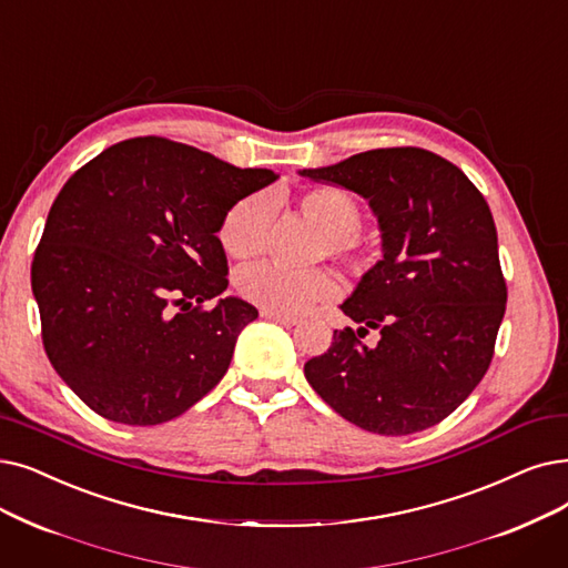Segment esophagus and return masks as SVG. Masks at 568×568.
Returning a JSON list of instances; mask_svg holds the SVG:
<instances>
[{"label":"esophagus","mask_w":568,"mask_h":568,"mask_svg":"<svg viewBox=\"0 0 568 568\" xmlns=\"http://www.w3.org/2000/svg\"><path fill=\"white\" fill-rule=\"evenodd\" d=\"M260 315L266 317V320H274V323H281V325H297V323H300L297 315L281 313V311H271V308H262Z\"/></svg>","instance_id":"obj_1"}]
</instances>
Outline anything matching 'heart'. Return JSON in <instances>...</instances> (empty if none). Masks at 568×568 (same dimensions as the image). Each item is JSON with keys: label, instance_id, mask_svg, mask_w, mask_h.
<instances>
[{"label": "heart", "instance_id": "heart-1", "mask_svg": "<svg viewBox=\"0 0 568 568\" xmlns=\"http://www.w3.org/2000/svg\"><path fill=\"white\" fill-rule=\"evenodd\" d=\"M302 213L320 230L317 253H327L353 268L362 266V251L357 245V230L362 211L355 196L341 187L320 185L297 196ZM271 220V206L264 196L232 206L220 225V243L227 255L236 260H251L262 253L266 230ZM239 290L245 300L264 308L281 313H300L315 302L332 300L338 281L329 268H285L278 264H257L243 271Z\"/></svg>", "mask_w": 568, "mask_h": 568}]
</instances>
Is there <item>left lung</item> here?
Masks as SVG:
<instances>
[{"instance_id": "8db88e82", "label": "left lung", "mask_w": 568, "mask_h": 568, "mask_svg": "<svg viewBox=\"0 0 568 568\" xmlns=\"http://www.w3.org/2000/svg\"><path fill=\"white\" fill-rule=\"evenodd\" d=\"M302 176L362 194L378 217L383 260L304 364L311 387L345 420L383 436L423 432L483 381L506 313L497 227L480 190L425 148H378ZM368 328L379 343L366 346Z\"/></svg>"}]
</instances>
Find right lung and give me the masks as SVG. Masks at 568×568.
<instances>
[{
    "label": "right lung",
    "instance_id": "right-lung-1",
    "mask_svg": "<svg viewBox=\"0 0 568 568\" xmlns=\"http://www.w3.org/2000/svg\"><path fill=\"white\" fill-rule=\"evenodd\" d=\"M278 176L162 136L120 141L60 190L32 262L60 378L120 425L174 420L227 374L257 308L227 290V211Z\"/></svg>",
    "mask_w": 568,
    "mask_h": 568
}]
</instances>
